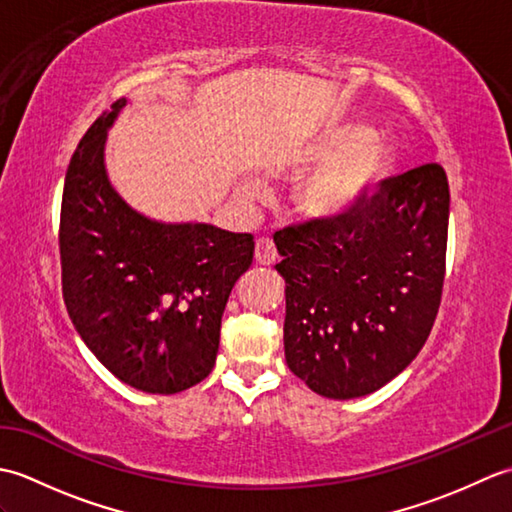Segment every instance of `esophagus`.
Wrapping results in <instances>:
<instances>
[{"label": "esophagus", "instance_id": "esophagus-1", "mask_svg": "<svg viewBox=\"0 0 512 512\" xmlns=\"http://www.w3.org/2000/svg\"><path fill=\"white\" fill-rule=\"evenodd\" d=\"M255 262L270 266L277 262V248L270 237H259L255 242Z\"/></svg>", "mask_w": 512, "mask_h": 512}]
</instances>
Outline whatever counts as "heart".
Wrapping results in <instances>:
<instances>
[{"mask_svg": "<svg viewBox=\"0 0 512 512\" xmlns=\"http://www.w3.org/2000/svg\"><path fill=\"white\" fill-rule=\"evenodd\" d=\"M374 138L376 134L365 125H343L325 132L306 149V165L331 162L303 189V206L310 213L323 217L350 213L387 176L391 151ZM242 193L259 198L262 189L257 182H246Z\"/></svg>", "mask_w": 512, "mask_h": 512, "instance_id": "1", "label": "heart"}]
</instances>
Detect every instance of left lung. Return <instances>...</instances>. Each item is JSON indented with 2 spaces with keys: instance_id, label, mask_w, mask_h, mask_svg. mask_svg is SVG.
I'll list each match as a JSON object with an SVG mask.
<instances>
[{
  "instance_id": "left-lung-1",
  "label": "left lung",
  "mask_w": 512,
  "mask_h": 512,
  "mask_svg": "<svg viewBox=\"0 0 512 512\" xmlns=\"http://www.w3.org/2000/svg\"><path fill=\"white\" fill-rule=\"evenodd\" d=\"M447 233L449 180L438 162L380 180L350 213L275 233L290 372L336 400L396 378L436 323Z\"/></svg>"
}]
</instances>
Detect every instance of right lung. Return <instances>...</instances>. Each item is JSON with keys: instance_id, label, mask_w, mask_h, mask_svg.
Segmentation results:
<instances>
[{"instance_id": "add662e5", "label": "right lung", "mask_w": 512, "mask_h": 512, "mask_svg": "<svg viewBox=\"0 0 512 512\" xmlns=\"http://www.w3.org/2000/svg\"><path fill=\"white\" fill-rule=\"evenodd\" d=\"M118 99L85 132L65 173L61 288L94 356L147 394H178L211 374L220 323L239 275L253 264L250 233L209 224H158L118 198L107 180V127Z\"/></svg>"}]
</instances>
